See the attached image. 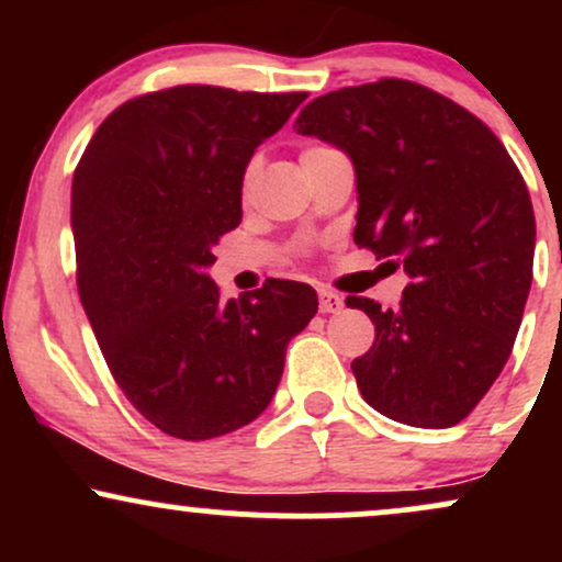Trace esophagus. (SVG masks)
<instances>
[{
  "instance_id": "obj_1",
  "label": "esophagus",
  "mask_w": 562,
  "mask_h": 562,
  "mask_svg": "<svg viewBox=\"0 0 562 562\" xmlns=\"http://www.w3.org/2000/svg\"><path fill=\"white\" fill-rule=\"evenodd\" d=\"M344 308V299L333 290H319V312L322 314H335Z\"/></svg>"
}]
</instances>
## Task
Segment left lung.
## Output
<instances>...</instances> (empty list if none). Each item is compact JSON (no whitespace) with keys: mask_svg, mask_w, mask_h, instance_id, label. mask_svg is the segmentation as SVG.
I'll return each mask as SVG.
<instances>
[{"mask_svg":"<svg viewBox=\"0 0 562 562\" xmlns=\"http://www.w3.org/2000/svg\"><path fill=\"white\" fill-rule=\"evenodd\" d=\"M293 128L357 173L353 243L402 263L396 308L348 295L375 325L351 370L364 402L415 428L473 412L513 351L531 290V198L483 121L420 83L383 79L308 102Z\"/></svg>","mask_w":562,"mask_h":562,"instance_id":"obj_1","label":"left lung"}]
</instances>
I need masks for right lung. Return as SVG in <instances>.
<instances>
[{"mask_svg": "<svg viewBox=\"0 0 562 562\" xmlns=\"http://www.w3.org/2000/svg\"><path fill=\"white\" fill-rule=\"evenodd\" d=\"M303 92L171 87L102 121L76 166L70 227L79 295L124 396L156 428L205 441L272 402L285 348L317 293L269 280L222 301L214 245L243 218V177Z\"/></svg>", "mask_w": 562, "mask_h": 562, "instance_id": "add662e5", "label": "right lung"}]
</instances>
